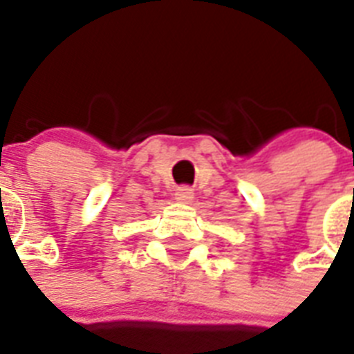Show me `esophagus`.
<instances>
[{
  "instance_id": "esophagus-1",
  "label": "esophagus",
  "mask_w": 354,
  "mask_h": 354,
  "mask_svg": "<svg viewBox=\"0 0 354 354\" xmlns=\"http://www.w3.org/2000/svg\"><path fill=\"white\" fill-rule=\"evenodd\" d=\"M194 196V191L191 187H187V185H182V187L176 189V193H174V198L178 200V202H183V204H187V202H191Z\"/></svg>"
}]
</instances>
